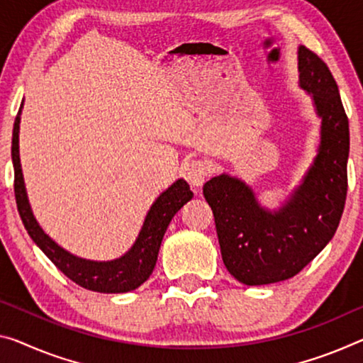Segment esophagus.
Instances as JSON below:
<instances>
[{
    "instance_id": "esophagus-1",
    "label": "esophagus",
    "mask_w": 363,
    "mask_h": 363,
    "mask_svg": "<svg viewBox=\"0 0 363 363\" xmlns=\"http://www.w3.org/2000/svg\"><path fill=\"white\" fill-rule=\"evenodd\" d=\"M208 175V165L203 160H191L183 165V177L191 186L199 188L204 183V178Z\"/></svg>"
}]
</instances>
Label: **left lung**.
<instances>
[{
    "instance_id": "8db88e82",
    "label": "left lung",
    "mask_w": 363,
    "mask_h": 363,
    "mask_svg": "<svg viewBox=\"0 0 363 363\" xmlns=\"http://www.w3.org/2000/svg\"><path fill=\"white\" fill-rule=\"evenodd\" d=\"M298 86L321 120L313 164L279 209H267L253 188L228 174L204 183L222 259L245 286H264L298 274L331 242L347 194L349 120L325 61L298 47Z\"/></svg>"
}]
</instances>
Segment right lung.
<instances>
[{
    "label": "right lung",
    "mask_w": 363,
    "mask_h": 363,
    "mask_svg": "<svg viewBox=\"0 0 363 363\" xmlns=\"http://www.w3.org/2000/svg\"><path fill=\"white\" fill-rule=\"evenodd\" d=\"M16 116L13 128V146H11V157L14 165V194L18 211L33 243L48 256V259L68 276L77 286L87 289V291L102 292V294H125L138 289L152 274L155 261L159 256V248L162 243L164 233L169 227L172 217L193 198V191L183 178L162 191L150 206L146 217H144L143 227L139 230L135 243L120 258L110 261H94L79 258V256L69 253L68 250L55 242V240L43 232L35 216L32 213L29 198H27L24 175H22L21 157H19V125L21 113Z\"/></svg>",
    "instance_id": "right-lung-1"
}]
</instances>
